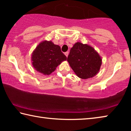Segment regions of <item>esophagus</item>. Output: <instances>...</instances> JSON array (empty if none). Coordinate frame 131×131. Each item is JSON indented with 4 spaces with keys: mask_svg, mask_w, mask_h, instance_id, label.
Masks as SVG:
<instances>
[{
    "mask_svg": "<svg viewBox=\"0 0 131 131\" xmlns=\"http://www.w3.org/2000/svg\"><path fill=\"white\" fill-rule=\"evenodd\" d=\"M68 54H69V52H65V55H66V57H68Z\"/></svg>",
    "mask_w": 131,
    "mask_h": 131,
    "instance_id": "1",
    "label": "esophagus"
}]
</instances>
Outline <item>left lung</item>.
I'll list each match as a JSON object with an SVG mask.
<instances>
[{
  "label": "left lung",
  "mask_w": 131,
  "mask_h": 131,
  "mask_svg": "<svg viewBox=\"0 0 131 131\" xmlns=\"http://www.w3.org/2000/svg\"><path fill=\"white\" fill-rule=\"evenodd\" d=\"M68 62L79 78L87 79L98 73L102 59L91 46L77 42L71 48Z\"/></svg>",
  "instance_id": "obj_1"
}]
</instances>
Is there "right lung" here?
Returning <instances> with one entry per match:
<instances>
[{
	"instance_id": "add662e5",
	"label": "right lung",
	"mask_w": 131,
	"mask_h": 131,
	"mask_svg": "<svg viewBox=\"0 0 131 131\" xmlns=\"http://www.w3.org/2000/svg\"><path fill=\"white\" fill-rule=\"evenodd\" d=\"M67 58L61 51L60 46L51 41L40 42L34 50L31 61L35 70L44 75H50L57 67L66 61Z\"/></svg>"
}]
</instances>
